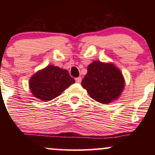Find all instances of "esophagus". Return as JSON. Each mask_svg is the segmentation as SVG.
<instances>
[{
    "instance_id": "obj_1",
    "label": "esophagus",
    "mask_w": 155,
    "mask_h": 155,
    "mask_svg": "<svg viewBox=\"0 0 155 155\" xmlns=\"http://www.w3.org/2000/svg\"><path fill=\"white\" fill-rule=\"evenodd\" d=\"M75 80H76V82H77V83H80V82H81V77L76 78Z\"/></svg>"
}]
</instances>
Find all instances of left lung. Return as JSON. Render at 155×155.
I'll return each mask as SVG.
<instances>
[{
    "mask_svg": "<svg viewBox=\"0 0 155 155\" xmlns=\"http://www.w3.org/2000/svg\"><path fill=\"white\" fill-rule=\"evenodd\" d=\"M81 85L92 99L108 104L118 99L125 83L122 71L114 63L95 60L88 65Z\"/></svg>",
    "mask_w": 155,
    "mask_h": 155,
    "instance_id": "left-lung-1",
    "label": "left lung"
}]
</instances>
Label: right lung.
I'll return each instance as SVG.
<instances>
[{"mask_svg":"<svg viewBox=\"0 0 155 155\" xmlns=\"http://www.w3.org/2000/svg\"><path fill=\"white\" fill-rule=\"evenodd\" d=\"M74 82L67 70L49 65L31 76L29 87L35 97L47 102L59 96Z\"/></svg>","mask_w":155,"mask_h":155,"instance_id":"1","label":"right lung"}]
</instances>
